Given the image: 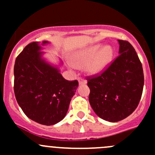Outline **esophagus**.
<instances>
[{
    "instance_id": "esophagus-1",
    "label": "esophagus",
    "mask_w": 155,
    "mask_h": 155,
    "mask_svg": "<svg viewBox=\"0 0 155 155\" xmlns=\"http://www.w3.org/2000/svg\"><path fill=\"white\" fill-rule=\"evenodd\" d=\"M87 82H86V81L85 80V79H82V78H79V85H86Z\"/></svg>"
}]
</instances>
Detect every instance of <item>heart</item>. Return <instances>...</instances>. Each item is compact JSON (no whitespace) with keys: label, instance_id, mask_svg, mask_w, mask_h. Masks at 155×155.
I'll use <instances>...</instances> for the list:
<instances>
[{"label":"heart","instance_id":"obj_1","mask_svg":"<svg viewBox=\"0 0 155 155\" xmlns=\"http://www.w3.org/2000/svg\"><path fill=\"white\" fill-rule=\"evenodd\" d=\"M100 44H95L84 50L76 52L72 56L73 63H69L70 67H83L89 75L101 73L112 61L113 50L110 46L103 48Z\"/></svg>","mask_w":155,"mask_h":155}]
</instances>
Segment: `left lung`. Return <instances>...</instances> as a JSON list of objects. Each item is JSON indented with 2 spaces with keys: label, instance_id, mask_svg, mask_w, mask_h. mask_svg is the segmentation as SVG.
Masks as SVG:
<instances>
[{
  "label": "left lung",
  "instance_id": "left-lung-1",
  "mask_svg": "<svg viewBox=\"0 0 155 155\" xmlns=\"http://www.w3.org/2000/svg\"><path fill=\"white\" fill-rule=\"evenodd\" d=\"M118 41V56L100 75L87 77L91 107L99 118L111 122L135 110L144 87L142 65L136 51L129 42Z\"/></svg>",
  "mask_w": 155,
  "mask_h": 155
}]
</instances>
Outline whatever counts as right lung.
<instances>
[{"instance_id":"1","label":"right lung","mask_w":155,"mask_h":155,"mask_svg":"<svg viewBox=\"0 0 155 155\" xmlns=\"http://www.w3.org/2000/svg\"><path fill=\"white\" fill-rule=\"evenodd\" d=\"M49 43L43 41L41 45ZM37 42L26 46L14 64V94L26 115L44 125H53L67 113L72 97L79 86L77 80L65 79L57 67L42 58Z\"/></svg>"}]
</instances>
